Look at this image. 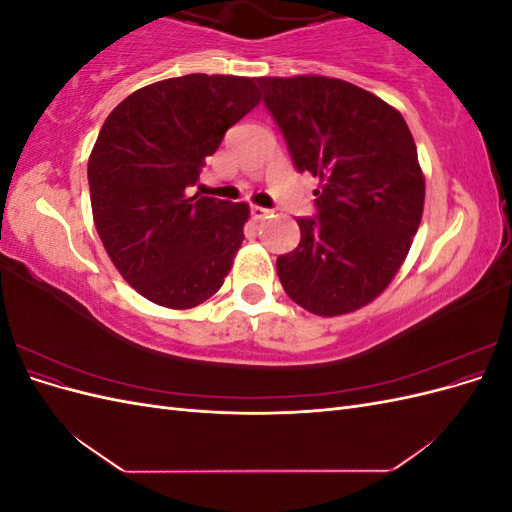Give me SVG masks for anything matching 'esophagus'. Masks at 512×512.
I'll list each match as a JSON object with an SVG mask.
<instances>
[{
    "instance_id": "1",
    "label": "esophagus",
    "mask_w": 512,
    "mask_h": 512,
    "mask_svg": "<svg viewBox=\"0 0 512 512\" xmlns=\"http://www.w3.org/2000/svg\"><path fill=\"white\" fill-rule=\"evenodd\" d=\"M250 213H252V218H254V220H265L271 211H269V209H265V207L252 205V207H250Z\"/></svg>"
}]
</instances>
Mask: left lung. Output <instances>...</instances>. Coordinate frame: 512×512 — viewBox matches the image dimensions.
Listing matches in <instances>:
<instances>
[{"label": "left lung", "mask_w": 512, "mask_h": 512, "mask_svg": "<svg viewBox=\"0 0 512 512\" xmlns=\"http://www.w3.org/2000/svg\"><path fill=\"white\" fill-rule=\"evenodd\" d=\"M299 173L320 179L316 220L277 258L288 297L316 316L356 312L393 282L423 218L425 175L397 108L342 79L260 76Z\"/></svg>", "instance_id": "8db88e82"}]
</instances>
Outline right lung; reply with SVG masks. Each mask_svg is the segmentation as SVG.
<instances>
[{
	"instance_id": "add662e5",
	"label": "right lung",
	"mask_w": 512,
	"mask_h": 512,
	"mask_svg": "<svg viewBox=\"0 0 512 512\" xmlns=\"http://www.w3.org/2000/svg\"><path fill=\"white\" fill-rule=\"evenodd\" d=\"M258 102L247 76L185 74L136 89L106 117L87 164L94 224L123 280L151 303L190 309L222 288L250 207L188 188Z\"/></svg>"
}]
</instances>
